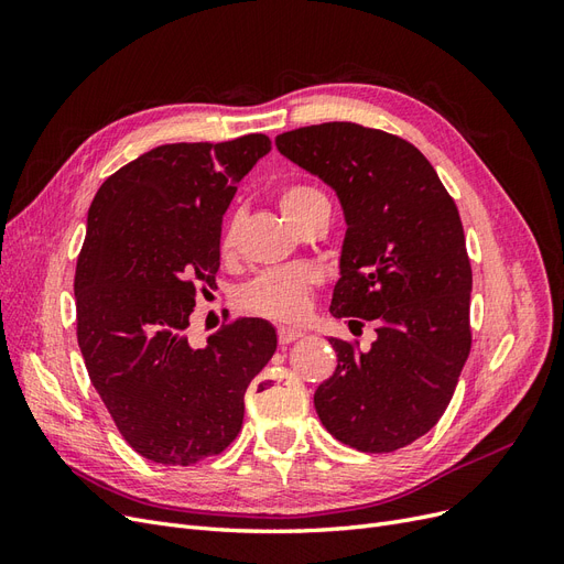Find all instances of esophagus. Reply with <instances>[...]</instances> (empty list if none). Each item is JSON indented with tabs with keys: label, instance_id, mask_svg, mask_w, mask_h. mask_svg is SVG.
Masks as SVG:
<instances>
[{
	"label": "esophagus",
	"instance_id": "obj_1",
	"mask_svg": "<svg viewBox=\"0 0 564 564\" xmlns=\"http://www.w3.org/2000/svg\"><path fill=\"white\" fill-rule=\"evenodd\" d=\"M303 334H305V332H303V329H296V327H280V329H278V338H280L282 346L292 344V340L301 338Z\"/></svg>",
	"mask_w": 564,
	"mask_h": 564
}]
</instances>
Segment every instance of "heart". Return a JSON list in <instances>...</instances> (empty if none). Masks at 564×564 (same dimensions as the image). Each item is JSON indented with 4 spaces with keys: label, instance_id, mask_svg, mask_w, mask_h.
Masks as SVG:
<instances>
[{
    "label": "heart",
    "instance_id": "b5f03b06",
    "mask_svg": "<svg viewBox=\"0 0 564 564\" xmlns=\"http://www.w3.org/2000/svg\"><path fill=\"white\" fill-rule=\"evenodd\" d=\"M280 212L289 224L296 226L303 216H308L317 207H329V199L317 185L311 183H289L278 195ZM240 235V214L228 216L220 232V251L232 253ZM319 275L311 265H289L280 270L263 272L242 292L245 308L256 315L272 319H301L308 313L311 292Z\"/></svg>",
    "mask_w": 564,
    "mask_h": 564
}]
</instances>
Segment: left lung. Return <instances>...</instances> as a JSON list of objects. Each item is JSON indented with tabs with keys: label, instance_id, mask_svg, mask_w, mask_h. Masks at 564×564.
<instances>
[{
	"label": "left lung",
	"instance_id": "1",
	"mask_svg": "<svg viewBox=\"0 0 564 564\" xmlns=\"http://www.w3.org/2000/svg\"><path fill=\"white\" fill-rule=\"evenodd\" d=\"M275 145L344 209L329 313L377 322L367 350L329 336L338 365L315 390L317 416L360 452L412 445L445 414L470 352L473 272L456 204L400 135L327 122L280 133Z\"/></svg>",
	"mask_w": 564,
	"mask_h": 564
}]
</instances>
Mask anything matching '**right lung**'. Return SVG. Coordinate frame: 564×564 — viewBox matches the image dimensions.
Here are the masks:
<instances>
[{
	"label": "right lung",
	"mask_w": 564,
	"mask_h": 564,
	"mask_svg": "<svg viewBox=\"0 0 564 564\" xmlns=\"http://www.w3.org/2000/svg\"><path fill=\"white\" fill-rule=\"evenodd\" d=\"M268 152L263 133L152 148L106 178L89 207L77 344L117 431L155 464L224 452L242 429L247 386L278 348L261 317L235 319L207 348L185 336L197 286H214L237 183Z\"/></svg>",
	"instance_id": "add662e5"
}]
</instances>
